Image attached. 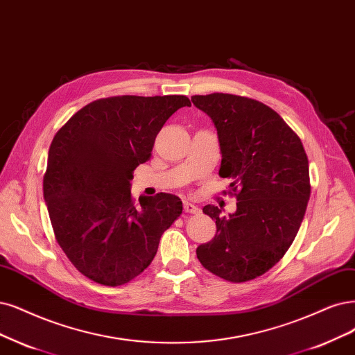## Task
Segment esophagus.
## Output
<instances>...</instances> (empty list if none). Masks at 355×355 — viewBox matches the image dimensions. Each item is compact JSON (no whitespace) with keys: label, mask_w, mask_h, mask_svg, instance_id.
<instances>
[{"label":"esophagus","mask_w":355,"mask_h":355,"mask_svg":"<svg viewBox=\"0 0 355 355\" xmlns=\"http://www.w3.org/2000/svg\"><path fill=\"white\" fill-rule=\"evenodd\" d=\"M184 211H186L187 214H199V212H200L199 207L194 206V205L190 203V202H184Z\"/></svg>","instance_id":"34e87169"}]
</instances>
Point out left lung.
<instances>
[{
  "instance_id": "1",
  "label": "left lung",
  "mask_w": 355,
  "mask_h": 355,
  "mask_svg": "<svg viewBox=\"0 0 355 355\" xmlns=\"http://www.w3.org/2000/svg\"><path fill=\"white\" fill-rule=\"evenodd\" d=\"M191 102L212 118L222 152L219 177L231 178L237 211L220 216L212 241L196 250L205 269L230 282L256 279L291 247L310 198L309 159L300 137L281 115L256 99L211 94Z\"/></svg>"
}]
</instances>
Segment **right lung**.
<instances>
[{"instance_id":"1","label":"right lung","mask_w":355,"mask_h":355,"mask_svg":"<svg viewBox=\"0 0 355 355\" xmlns=\"http://www.w3.org/2000/svg\"><path fill=\"white\" fill-rule=\"evenodd\" d=\"M182 95L102 98L87 103L52 139L44 199L55 240L73 266L101 285L118 286L146 269L182 214L180 198L130 191L133 171L150 159L168 118L190 107Z\"/></svg>"}]
</instances>
